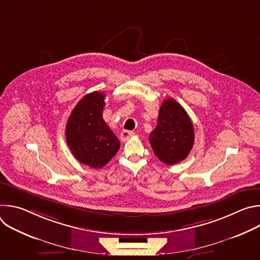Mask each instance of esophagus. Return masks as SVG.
Here are the masks:
<instances>
[{
    "instance_id": "obj_1",
    "label": "esophagus",
    "mask_w": 260,
    "mask_h": 260,
    "mask_svg": "<svg viewBox=\"0 0 260 260\" xmlns=\"http://www.w3.org/2000/svg\"><path fill=\"white\" fill-rule=\"evenodd\" d=\"M134 135H135L134 132H131V131H123V132L120 134V140H121L122 142H125V141H127L129 138H132Z\"/></svg>"
}]
</instances>
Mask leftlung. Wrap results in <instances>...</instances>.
Masks as SVG:
<instances>
[{
    "label": "left lung",
    "mask_w": 260,
    "mask_h": 260,
    "mask_svg": "<svg viewBox=\"0 0 260 260\" xmlns=\"http://www.w3.org/2000/svg\"><path fill=\"white\" fill-rule=\"evenodd\" d=\"M157 158L167 165H176L186 158L194 143L193 124L184 108L174 99L162 102L157 125L149 136Z\"/></svg>",
    "instance_id": "obj_1"
}]
</instances>
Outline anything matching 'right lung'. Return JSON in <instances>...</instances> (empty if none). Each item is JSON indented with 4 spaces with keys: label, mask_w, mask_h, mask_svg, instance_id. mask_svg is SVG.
<instances>
[{
    "label": "right lung",
    "mask_w": 260,
    "mask_h": 260,
    "mask_svg": "<svg viewBox=\"0 0 260 260\" xmlns=\"http://www.w3.org/2000/svg\"><path fill=\"white\" fill-rule=\"evenodd\" d=\"M105 94L93 91L73 109L66 125L67 144L75 158L92 169H101L119 150L120 142L103 118Z\"/></svg>",
    "instance_id": "1"
}]
</instances>
